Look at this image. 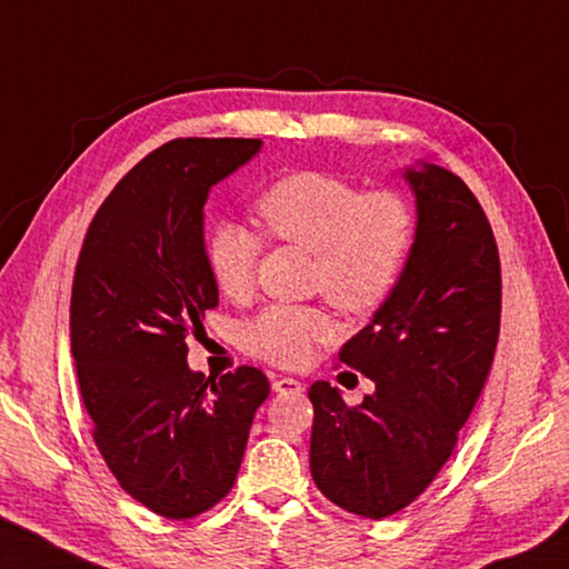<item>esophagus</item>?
I'll list each match as a JSON object with an SVG mask.
<instances>
[{
	"label": "esophagus",
	"mask_w": 569,
	"mask_h": 569,
	"mask_svg": "<svg viewBox=\"0 0 569 569\" xmlns=\"http://www.w3.org/2000/svg\"><path fill=\"white\" fill-rule=\"evenodd\" d=\"M303 389H306V385L293 380V377H278V380L273 382V392H278V395H300Z\"/></svg>",
	"instance_id": "esophagus-1"
}]
</instances>
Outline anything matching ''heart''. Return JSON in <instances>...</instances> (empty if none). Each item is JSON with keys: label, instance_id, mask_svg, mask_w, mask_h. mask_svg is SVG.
I'll return each instance as SVG.
<instances>
[{"label": "heart", "instance_id": "b5f03b06", "mask_svg": "<svg viewBox=\"0 0 569 569\" xmlns=\"http://www.w3.org/2000/svg\"><path fill=\"white\" fill-rule=\"evenodd\" d=\"M266 231L313 253V286L345 313H367L382 303L405 269L415 217L395 192H365L328 172H293L256 199ZM261 239L237 219L209 229L204 256L221 293H251ZM330 336L316 308L271 306L241 332V345L261 360L298 367Z\"/></svg>", "mask_w": 569, "mask_h": 569}]
</instances>
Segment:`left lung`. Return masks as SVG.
I'll use <instances>...</instances> for the list:
<instances>
[{
	"label": "left lung",
	"instance_id": "8db88e82",
	"mask_svg": "<svg viewBox=\"0 0 569 569\" xmlns=\"http://www.w3.org/2000/svg\"><path fill=\"white\" fill-rule=\"evenodd\" d=\"M417 224L405 269L340 360L375 382L358 407L316 382L310 473L362 518L409 506L441 471L491 370L500 261L491 224L461 177L417 160L399 170Z\"/></svg>",
	"mask_w": 569,
	"mask_h": 569
}]
</instances>
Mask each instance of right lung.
Instances as JSON below:
<instances>
[{"instance_id": "1", "label": "right lung", "mask_w": 569, "mask_h": 569, "mask_svg": "<svg viewBox=\"0 0 569 569\" xmlns=\"http://www.w3.org/2000/svg\"><path fill=\"white\" fill-rule=\"evenodd\" d=\"M261 140L162 144L116 184L88 227L71 291V352L93 439L126 491L158 516L204 513L237 481L269 380L204 377L187 362L219 288L204 256L211 187Z\"/></svg>"}]
</instances>
